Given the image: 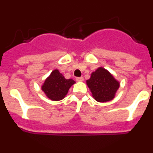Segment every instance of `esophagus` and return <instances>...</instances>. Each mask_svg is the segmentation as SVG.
Segmentation results:
<instances>
[{
    "label": "esophagus",
    "instance_id": "obj_1",
    "mask_svg": "<svg viewBox=\"0 0 153 153\" xmlns=\"http://www.w3.org/2000/svg\"><path fill=\"white\" fill-rule=\"evenodd\" d=\"M76 80L78 81V82H81V81H83V77L80 76V77H76Z\"/></svg>",
    "mask_w": 153,
    "mask_h": 153
}]
</instances>
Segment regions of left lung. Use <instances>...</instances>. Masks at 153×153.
<instances>
[{"mask_svg": "<svg viewBox=\"0 0 153 153\" xmlns=\"http://www.w3.org/2000/svg\"><path fill=\"white\" fill-rule=\"evenodd\" d=\"M93 97L100 102L112 100L120 87V83L116 80L109 71L102 67H99L91 76L86 80Z\"/></svg>", "mask_w": 153, "mask_h": 153, "instance_id": "left-lung-1", "label": "left lung"}]
</instances>
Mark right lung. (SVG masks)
I'll use <instances>...</instances> for the list:
<instances>
[{
  "instance_id": "right-lung-1",
  "label": "right lung",
  "mask_w": 153,
  "mask_h": 153,
  "mask_svg": "<svg viewBox=\"0 0 153 153\" xmlns=\"http://www.w3.org/2000/svg\"><path fill=\"white\" fill-rule=\"evenodd\" d=\"M75 81L72 79H67L58 70L52 71L42 86V90L51 100H61L68 93L69 89Z\"/></svg>"
}]
</instances>
